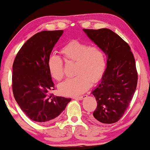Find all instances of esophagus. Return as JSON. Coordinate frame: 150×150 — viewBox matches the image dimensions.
Segmentation results:
<instances>
[{
  "label": "esophagus",
  "mask_w": 150,
  "mask_h": 150,
  "mask_svg": "<svg viewBox=\"0 0 150 150\" xmlns=\"http://www.w3.org/2000/svg\"><path fill=\"white\" fill-rule=\"evenodd\" d=\"M87 97V95H83V96H79V97H74V99H76V100H83V99Z\"/></svg>",
  "instance_id": "esophagus-1"
}]
</instances>
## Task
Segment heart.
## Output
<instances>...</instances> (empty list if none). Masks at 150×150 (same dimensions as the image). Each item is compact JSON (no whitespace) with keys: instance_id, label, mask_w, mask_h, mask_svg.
Returning <instances> with one entry per match:
<instances>
[{"instance_id":"heart-1","label":"heart","mask_w":150,"mask_h":150,"mask_svg":"<svg viewBox=\"0 0 150 150\" xmlns=\"http://www.w3.org/2000/svg\"><path fill=\"white\" fill-rule=\"evenodd\" d=\"M61 53L67 63H76L74 78L67 79L58 86L59 92L67 96H76L86 92L92 83L100 81L106 67L105 56L100 48L90 46L77 40L69 42L62 48ZM47 67L54 79L60 81L64 75L61 58L51 55Z\"/></svg>"}]
</instances>
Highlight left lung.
Wrapping results in <instances>:
<instances>
[{
	"mask_svg": "<svg viewBox=\"0 0 150 150\" xmlns=\"http://www.w3.org/2000/svg\"><path fill=\"white\" fill-rule=\"evenodd\" d=\"M83 30L107 56L106 69L100 83L92 92L97 108L91 118L97 122L114 123L123 115L137 88L134 57L127 42L112 30Z\"/></svg>",
	"mask_w": 150,
	"mask_h": 150,
	"instance_id": "1",
	"label": "left lung"
}]
</instances>
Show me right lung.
Wrapping results in <instances>:
<instances>
[{
	"label": "right lung",
	"instance_id": "1",
	"mask_svg": "<svg viewBox=\"0 0 150 150\" xmlns=\"http://www.w3.org/2000/svg\"><path fill=\"white\" fill-rule=\"evenodd\" d=\"M63 33V30L37 33L25 42L13 62V96L21 110L35 122L55 120L71 101V98L49 94L55 88L47 61Z\"/></svg>",
	"mask_w": 150,
	"mask_h": 150
}]
</instances>
